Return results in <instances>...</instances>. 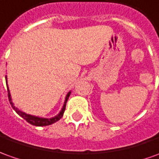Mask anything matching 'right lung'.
I'll use <instances>...</instances> for the list:
<instances>
[{"label": "right lung", "mask_w": 159, "mask_h": 159, "mask_svg": "<svg viewBox=\"0 0 159 159\" xmlns=\"http://www.w3.org/2000/svg\"><path fill=\"white\" fill-rule=\"evenodd\" d=\"M6 83H7V76H6ZM70 93H71V92H69L67 95H66V100H65V104H64V106H63V108H62V110L59 113V114L55 116V117H53V118H51V119H42V118H39V117H35V116H32V115L27 114V113H25V112H23V111H20L18 110L16 107L14 106V104L12 102V100H11V97H10V93H9V90H8V87H7V96H8V99H9V102H10L11 107H13V109L15 110L18 114L20 116V117H22L23 119H25L27 122H28L29 124H31L33 125H35V126H46V125H52V124L55 123L56 121L58 120H60V119L62 118V116L64 114V111L66 110V102H67V99H68L69 96H70Z\"/></svg>", "instance_id": "add662e5"}]
</instances>
